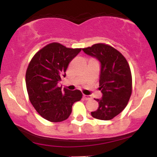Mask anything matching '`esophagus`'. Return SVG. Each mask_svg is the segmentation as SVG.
Returning a JSON list of instances; mask_svg holds the SVG:
<instances>
[{"label": "esophagus", "instance_id": "obj_1", "mask_svg": "<svg viewBox=\"0 0 157 157\" xmlns=\"http://www.w3.org/2000/svg\"><path fill=\"white\" fill-rule=\"evenodd\" d=\"M83 99L84 100H91V99H92V97H91V96H90V95H83Z\"/></svg>", "mask_w": 157, "mask_h": 157}]
</instances>
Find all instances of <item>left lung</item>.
Instances as JSON below:
<instances>
[{
  "instance_id": "obj_1",
  "label": "left lung",
  "mask_w": 157,
  "mask_h": 157,
  "mask_svg": "<svg viewBox=\"0 0 157 157\" xmlns=\"http://www.w3.org/2000/svg\"><path fill=\"white\" fill-rule=\"evenodd\" d=\"M86 55L96 57L101 65L100 88L102 97L96 99L97 111L93 117L110 120L121 113L127 105L132 92L130 66L123 55L116 48L105 44H97L82 48Z\"/></svg>"
}]
</instances>
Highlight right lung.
<instances>
[{"label": "right lung", "mask_w": 157, "mask_h": 157, "mask_svg": "<svg viewBox=\"0 0 157 157\" xmlns=\"http://www.w3.org/2000/svg\"><path fill=\"white\" fill-rule=\"evenodd\" d=\"M81 49L52 43L37 52L29 64L26 73L29 98L37 112L48 121L66 120L73 104L82 98L79 90H62L57 86L61 77H66L69 63Z\"/></svg>", "instance_id": "add662e5"}]
</instances>
